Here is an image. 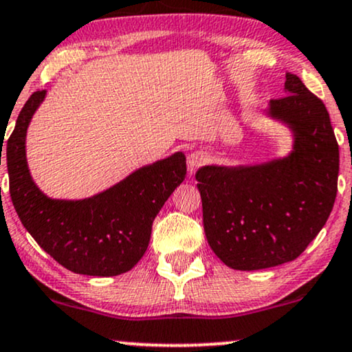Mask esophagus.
<instances>
[{"mask_svg": "<svg viewBox=\"0 0 352 352\" xmlns=\"http://www.w3.org/2000/svg\"><path fill=\"white\" fill-rule=\"evenodd\" d=\"M206 162V155L201 151L192 152L189 157H187V168H189L190 173L199 170V168Z\"/></svg>", "mask_w": 352, "mask_h": 352, "instance_id": "1", "label": "esophagus"}]
</instances>
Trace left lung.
<instances>
[{"instance_id": "1", "label": "left lung", "mask_w": 352, "mask_h": 352, "mask_svg": "<svg viewBox=\"0 0 352 352\" xmlns=\"http://www.w3.org/2000/svg\"><path fill=\"white\" fill-rule=\"evenodd\" d=\"M269 115L293 131L290 155L195 175L206 240L237 271L296 259L325 226L338 190L340 151L325 104L287 74L285 96L269 102Z\"/></svg>"}]
</instances>
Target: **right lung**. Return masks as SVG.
Masks as SVG:
<instances>
[{"mask_svg": "<svg viewBox=\"0 0 352 352\" xmlns=\"http://www.w3.org/2000/svg\"><path fill=\"white\" fill-rule=\"evenodd\" d=\"M45 96V89L30 96L8 139L14 208L35 242L69 271L96 277L128 272L146 253L158 211L184 181V153L139 168L89 199H50L33 182L25 157L28 123Z\"/></svg>", "mask_w": 352, "mask_h": 352, "instance_id": "right-lung-1", "label": "right lung"}]
</instances>
